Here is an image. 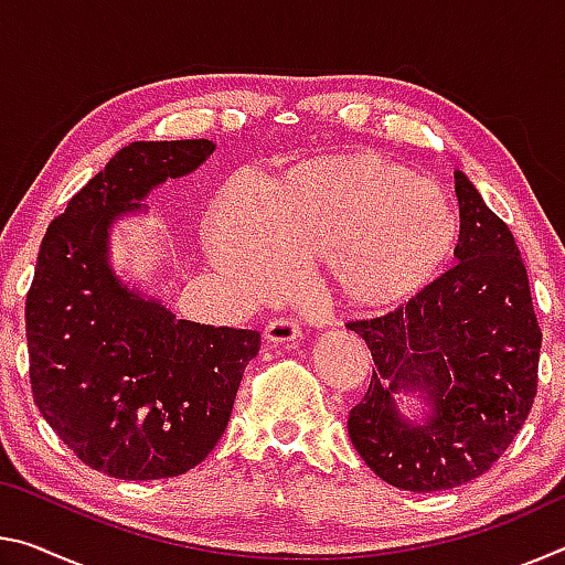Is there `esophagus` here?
I'll use <instances>...</instances> for the list:
<instances>
[{
	"instance_id": "esophagus-1",
	"label": "esophagus",
	"mask_w": 565,
	"mask_h": 565,
	"mask_svg": "<svg viewBox=\"0 0 565 565\" xmlns=\"http://www.w3.org/2000/svg\"><path fill=\"white\" fill-rule=\"evenodd\" d=\"M299 337V321L289 317H276L264 329V339L269 343H289Z\"/></svg>"
}]
</instances>
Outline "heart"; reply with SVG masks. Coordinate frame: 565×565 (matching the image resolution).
Returning <instances> with one entry per match:
<instances>
[{
    "mask_svg": "<svg viewBox=\"0 0 565 565\" xmlns=\"http://www.w3.org/2000/svg\"><path fill=\"white\" fill-rule=\"evenodd\" d=\"M461 218L446 191L376 151L296 164L256 191L228 186L212 206L209 248L252 296L327 262L333 289L361 311L401 306L451 264Z\"/></svg>",
    "mask_w": 565,
    "mask_h": 565,
    "instance_id": "b5f03b06",
    "label": "heart"
}]
</instances>
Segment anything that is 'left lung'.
Listing matches in <instances>:
<instances>
[{
    "mask_svg": "<svg viewBox=\"0 0 565 565\" xmlns=\"http://www.w3.org/2000/svg\"><path fill=\"white\" fill-rule=\"evenodd\" d=\"M458 264L406 306L347 327L366 341L374 374L351 408L349 436L366 466L404 491H444L499 461L539 391L541 327L511 228L456 171ZM419 391L424 425L397 414Z\"/></svg>",
    "mask_w": 565,
    "mask_h": 565,
    "instance_id": "left-lung-1",
    "label": "left lung"
}]
</instances>
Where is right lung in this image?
<instances>
[{"mask_svg":"<svg viewBox=\"0 0 565 565\" xmlns=\"http://www.w3.org/2000/svg\"><path fill=\"white\" fill-rule=\"evenodd\" d=\"M209 139L134 141L46 228L26 294L34 404L79 461L124 481L186 473L226 431L259 331L177 319L109 266V226L199 169Z\"/></svg>","mask_w":565,"mask_h":565,"instance_id":"obj_1","label":"right lung"}]
</instances>
